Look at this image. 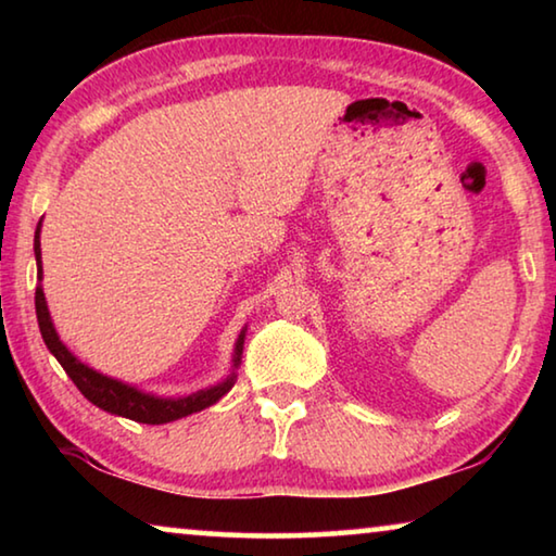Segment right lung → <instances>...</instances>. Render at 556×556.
<instances>
[{
  "label": "right lung",
  "instance_id": "right-lung-1",
  "mask_svg": "<svg viewBox=\"0 0 556 556\" xmlns=\"http://www.w3.org/2000/svg\"><path fill=\"white\" fill-rule=\"evenodd\" d=\"M34 255H36V267H39V287H36V318H39V328L43 336V343L53 353L55 361L61 363V368L68 372V378L75 382L86 397L96 404V407L105 409L110 414H117V417H125L131 421H139V425H166V421H176L188 414L201 412L211 407L225 394L232 390L235 380H238V368L242 363V345H244V333H248V326L242 328L238 341H235V353H232V370L225 380L218 384H211V388L184 394V397H159L154 392H144L135 388V384H127L122 380L110 378V375H102L96 368H90L83 361H78L71 353V348L65 345L59 331L51 321L49 304H46L43 296V267H41V223L36 225L34 235Z\"/></svg>",
  "mask_w": 556,
  "mask_h": 556
}]
</instances>
